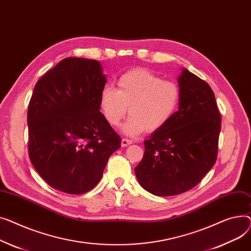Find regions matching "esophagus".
Listing matches in <instances>:
<instances>
[{"instance_id":"34e87169","label":"esophagus","mask_w":251,"mask_h":251,"mask_svg":"<svg viewBox=\"0 0 251 251\" xmlns=\"http://www.w3.org/2000/svg\"><path fill=\"white\" fill-rule=\"evenodd\" d=\"M131 143H132L131 140H128V139H126V138H124V139L122 140V147H127V146L130 145Z\"/></svg>"}]
</instances>
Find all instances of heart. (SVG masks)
I'll return each instance as SVG.
<instances>
[{
	"instance_id": "1",
	"label": "heart",
	"mask_w": 251,
	"mask_h": 251,
	"mask_svg": "<svg viewBox=\"0 0 251 251\" xmlns=\"http://www.w3.org/2000/svg\"><path fill=\"white\" fill-rule=\"evenodd\" d=\"M181 99L179 86L163 80L153 72L134 69L117 80V90L105 86L100 92L99 107L105 121L119 126L127 112L130 117L123 129L137 136L144 130L156 131L163 127L177 111Z\"/></svg>"
}]
</instances>
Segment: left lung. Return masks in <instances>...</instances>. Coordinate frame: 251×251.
<instances>
[{"mask_svg": "<svg viewBox=\"0 0 251 251\" xmlns=\"http://www.w3.org/2000/svg\"><path fill=\"white\" fill-rule=\"evenodd\" d=\"M178 83L179 109L144 142L145 153L135 168L142 187L158 197L180 195L195 187L218 155L221 114L212 88L187 70Z\"/></svg>", "mask_w": 251, "mask_h": 251, "instance_id": "left-lung-1", "label": "left lung"}]
</instances>
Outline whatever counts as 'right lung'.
I'll return each instance as SVG.
<instances>
[{
  "label": "right lung",
  "instance_id": "obj_1",
  "mask_svg": "<svg viewBox=\"0 0 251 251\" xmlns=\"http://www.w3.org/2000/svg\"><path fill=\"white\" fill-rule=\"evenodd\" d=\"M105 83L97 61L67 57L34 87L27 112L28 154L54 189L70 195L91 190L121 148V137L100 112Z\"/></svg>",
  "mask_w": 251,
  "mask_h": 251
}]
</instances>
